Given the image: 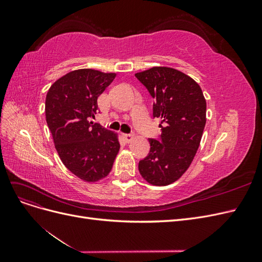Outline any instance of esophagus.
Here are the masks:
<instances>
[{
	"label": "esophagus",
	"instance_id": "34e87169",
	"mask_svg": "<svg viewBox=\"0 0 262 262\" xmlns=\"http://www.w3.org/2000/svg\"><path fill=\"white\" fill-rule=\"evenodd\" d=\"M122 138L126 142V143H129V142H131L133 140L134 137H133V134H123Z\"/></svg>",
	"mask_w": 262,
	"mask_h": 262
}]
</instances>
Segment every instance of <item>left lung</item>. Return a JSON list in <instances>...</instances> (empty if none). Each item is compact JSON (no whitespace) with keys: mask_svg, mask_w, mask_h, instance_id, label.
Here are the masks:
<instances>
[{"mask_svg":"<svg viewBox=\"0 0 262 262\" xmlns=\"http://www.w3.org/2000/svg\"><path fill=\"white\" fill-rule=\"evenodd\" d=\"M136 77L155 99L153 117L162 120L161 138L148 140L149 153L139 171L148 184L167 186L193 161L207 122V101L199 84L178 70L154 67Z\"/></svg>","mask_w":262,"mask_h":262,"instance_id":"8db88e82","label":"left lung"}]
</instances>
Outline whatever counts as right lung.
Listing matches in <instances>:
<instances>
[{
    "label": "right lung",
    "instance_id": "1",
    "mask_svg": "<svg viewBox=\"0 0 262 262\" xmlns=\"http://www.w3.org/2000/svg\"><path fill=\"white\" fill-rule=\"evenodd\" d=\"M115 77L116 73L75 70L47 93L46 120L54 146L66 167L87 182L108 175L120 148L117 133L90 121L98 109L97 98Z\"/></svg>",
    "mask_w": 262,
    "mask_h": 262
}]
</instances>
